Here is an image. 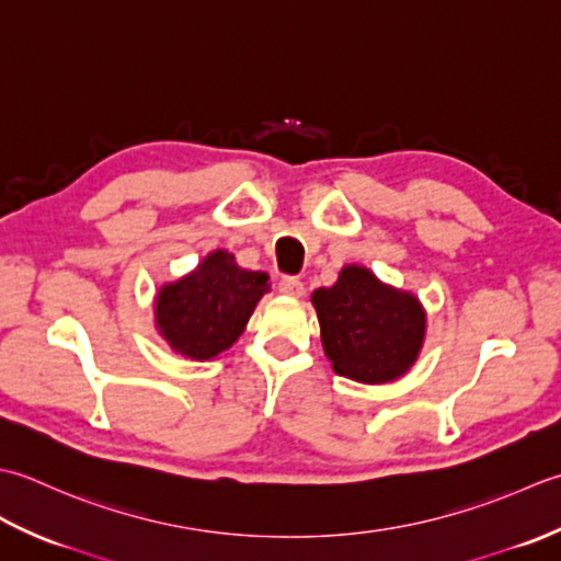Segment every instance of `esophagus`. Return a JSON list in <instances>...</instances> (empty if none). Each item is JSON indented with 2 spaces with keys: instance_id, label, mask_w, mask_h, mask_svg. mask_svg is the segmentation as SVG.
<instances>
[{
  "instance_id": "esophagus-1",
  "label": "esophagus",
  "mask_w": 561,
  "mask_h": 561,
  "mask_svg": "<svg viewBox=\"0 0 561 561\" xmlns=\"http://www.w3.org/2000/svg\"><path fill=\"white\" fill-rule=\"evenodd\" d=\"M278 290H280L283 295L300 297V295L305 293V285H302V280H300V278H295V276H283V278L278 280Z\"/></svg>"
}]
</instances>
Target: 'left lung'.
I'll return each mask as SVG.
<instances>
[{"instance_id": "obj_1", "label": "left lung", "mask_w": 561, "mask_h": 561, "mask_svg": "<svg viewBox=\"0 0 561 561\" xmlns=\"http://www.w3.org/2000/svg\"><path fill=\"white\" fill-rule=\"evenodd\" d=\"M312 305L339 375L368 385L390 382L416 360L424 310L414 295L387 288L368 268H344L336 285L312 293Z\"/></svg>"}]
</instances>
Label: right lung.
I'll return each mask as SVG.
<instances>
[{"instance_id": "1", "label": "right lung", "mask_w": 561, "mask_h": 561, "mask_svg": "<svg viewBox=\"0 0 561 561\" xmlns=\"http://www.w3.org/2000/svg\"><path fill=\"white\" fill-rule=\"evenodd\" d=\"M268 288L266 273L239 268L232 254L215 251L191 276L159 290L157 324L171 348L208 360L234 344Z\"/></svg>"}]
</instances>
